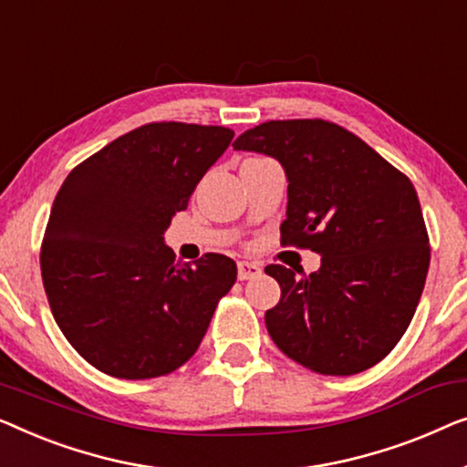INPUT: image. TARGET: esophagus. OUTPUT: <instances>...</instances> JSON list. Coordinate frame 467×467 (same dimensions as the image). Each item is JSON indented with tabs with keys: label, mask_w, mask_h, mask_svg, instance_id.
Wrapping results in <instances>:
<instances>
[{
	"label": "esophagus",
	"mask_w": 467,
	"mask_h": 467,
	"mask_svg": "<svg viewBox=\"0 0 467 467\" xmlns=\"http://www.w3.org/2000/svg\"><path fill=\"white\" fill-rule=\"evenodd\" d=\"M236 268H239V279L241 281H247V279H254V277H258V275L262 273V268H260V265H255V262H239V265H236Z\"/></svg>",
	"instance_id": "obj_1"
}]
</instances>
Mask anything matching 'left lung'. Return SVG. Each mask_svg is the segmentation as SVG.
<instances>
[{"mask_svg": "<svg viewBox=\"0 0 467 467\" xmlns=\"http://www.w3.org/2000/svg\"><path fill=\"white\" fill-rule=\"evenodd\" d=\"M234 150L279 161L287 177L281 243L321 266H266L281 300L265 315L275 345L308 370L349 377L379 364L409 327L430 268V239L409 177L326 120H271Z\"/></svg>", "mask_w": 467, "mask_h": 467, "instance_id": "obj_1", "label": "left lung"}]
</instances>
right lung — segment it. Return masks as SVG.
Wrapping results in <instances>:
<instances>
[{
  "mask_svg": "<svg viewBox=\"0 0 467 467\" xmlns=\"http://www.w3.org/2000/svg\"><path fill=\"white\" fill-rule=\"evenodd\" d=\"M224 127L152 122L108 143L58 190L42 255L44 290L71 347L109 377L173 372L199 349L234 260H175L165 231L231 146Z\"/></svg>",
  "mask_w": 467,
  "mask_h": 467,
  "instance_id": "obj_1",
  "label": "right lung"
}]
</instances>
